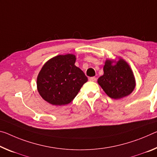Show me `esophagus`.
Returning <instances> with one entry per match:
<instances>
[{
  "label": "esophagus",
  "mask_w": 157,
  "mask_h": 157,
  "mask_svg": "<svg viewBox=\"0 0 157 157\" xmlns=\"http://www.w3.org/2000/svg\"><path fill=\"white\" fill-rule=\"evenodd\" d=\"M97 80V78H95V77H93V78H89V81H91V82H96Z\"/></svg>",
  "instance_id": "obj_1"
}]
</instances>
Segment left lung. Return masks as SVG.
I'll use <instances>...</instances> for the list:
<instances>
[{
    "mask_svg": "<svg viewBox=\"0 0 157 157\" xmlns=\"http://www.w3.org/2000/svg\"><path fill=\"white\" fill-rule=\"evenodd\" d=\"M103 72V75L98 79V83L111 98H122L135 89L136 84L133 71L124 59H106Z\"/></svg>",
    "mask_w": 157,
    "mask_h": 157,
    "instance_id": "left-lung-1",
    "label": "left lung"
}]
</instances>
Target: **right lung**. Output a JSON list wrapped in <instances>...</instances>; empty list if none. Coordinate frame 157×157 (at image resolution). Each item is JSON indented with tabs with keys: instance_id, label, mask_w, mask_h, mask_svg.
I'll return each instance as SVG.
<instances>
[{
	"instance_id": "1",
	"label": "right lung",
	"mask_w": 157,
	"mask_h": 157,
	"mask_svg": "<svg viewBox=\"0 0 157 157\" xmlns=\"http://www.w3.org/2000/svg\"><path fill=\"white\" fill-rule=\"evenodd\" d=\"M75 55H58L47 61L37 78V89L40 96L53 105L71 103L88 79L75 65Z\"/></svg>"
}]
</instances>
